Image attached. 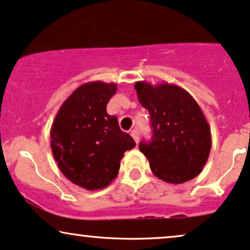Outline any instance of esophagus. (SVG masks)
I'll return each mask as SVG.
<instances>
[{"mask_svg":"<svg viewBox=\"0 0 250 250\" xmlns=\"http://www.w3.org/2000/svg\"><path fill=\"white\" fill-rule=\"evenodd\" d=\"M131 135H132V138L134 139V141L138 144V142H139V131H138V129H137V128L132 129V131H131Z\"/></svg>","mask_w":250,"mask_h":250,"instance_id":"esophagus-1","label":"esophagus"}]
</instances>
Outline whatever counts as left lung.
Masks as SVG:
<instances>
[{"instance_id": "left-lung-1", "label": "left lung", "mask_w": 250, "mask_h": 250, "mask_svg": "<svg viewBox=\"0 0 250 250\" xmlns=\"http://www.w3.org/2000/svg\"><path fill=\"white\" fill-rule=\"evenodd\" d=\"M140 104L150 113L153 139L140 142L150 170L170 184L186 183L202 171L211 149L210 126L190 94L173 83L137 82Z\"/></svg>"}]
</instances>
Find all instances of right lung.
Wrapping results in <instances>:
<instances>
[{
  "label": "right lung",
  "instance_id": "obj_1",
  "mask_svg": "<svg viewBox=\"0 0 250 250\" xmlns=\"http://www.w3.org/2000/svg\"><path fill=\"white\" fill-rule=\"evenodd\" d=\"M116 83H83L58 110L50 128V147L61 172L88 190L102 189L117 177L121 160L135 142L106 112Z\"/></svg>",
  "mask_w": 250,
  "mask_h": 250
}]
</instances>
